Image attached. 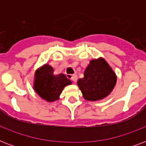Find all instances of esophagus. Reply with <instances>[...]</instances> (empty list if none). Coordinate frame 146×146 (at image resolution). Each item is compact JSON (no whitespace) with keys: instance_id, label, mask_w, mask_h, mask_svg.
<instances>
[{"instance_id":"1","label":"esophagus","mask_w":146,"mask_h":146,"mask_svg":"<svg viewBox=\"0 0 146 146\" xmlns=\"http://www.w3.org/2000/svg\"><path fill=\"white\" fill-rule=\"evenodd\" d=\"M71 80H72V81H73V82H76L77 81V76L76 75H73L72 76H71Z\"/></svg>"}]
</instances>
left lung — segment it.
Wrapping results in <instances>:
<instances>
[{"mask_svg": "<svg viewBox=\"0 0 146 146\" xmlns=\"http://www.w3.org/2000/svg\"><path fill=\"white\" fill-rule=\"evenodd\" d=\"M116 82L115 73L105 60L100 57L89 62L84 77L78 80L77 85L85 99L95 102L108 96Z\"/></svg>", "mask_w": 146, "mask_h": 146, "instance_id": "obj_1", "label": "left lung"}]
</instances>
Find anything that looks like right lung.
I'll return each mask as SVG.
<instances>
[{"instance_id": "1", "label": "right lung", "mask_w": 146, "mask_h": 146, "mask_svg": "<svg viewBox=\"0 0 146 146\" xmlns=\"http://www.w3.org/2000/svg\"><path fill=\"white\" fill-rule=\"evenodd\" d=\"M72 82L63 73L54 74V69L48 64H44L35 71L34 89L35 92L47 102L59 99L65 86Z\"/></svg>"}]
</instances>
